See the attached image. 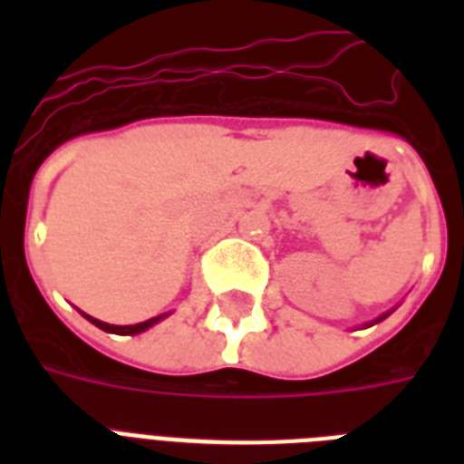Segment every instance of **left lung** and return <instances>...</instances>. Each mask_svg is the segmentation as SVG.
Segmentation results:
<instances>
[{"label": "left lung", "instance_id": "left-lung-1", "mask_svg": "<svg viewBox=\"0 0 464 464\" xmlns=\"http://www.w3.org/2000/svg\"><path fill=\"white\" fill-rule=\"evenodd\" d=\"M390 313H392V310H390ZM390 313H385V315H381V317H378V320H375V323H381V320H385V317H388ZM375 323H371V324H375Z\"/></svg>", "mask_w": 464, "mask_h": 464}]
</instances>
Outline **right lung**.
Listing matches in <instances>:
<instances>
[{
  "label": "right lung",
  "mask_w": 464,
  "mask_h": 464,
  "mask_svg": "<svg viewBox=\"0 0 464 464\" xmlns=\"http://www.w3.org/2000/svg\"><path fill=\"white\" fill-rule=\"evenodd\" d=\"M83 317H86L89 323L96 324V327H101V330L112 332V334H140V332H147L149 327H154L156 323H160L163 317H168V313L151 317V320H144V323H137V324H108V323H103V320H96V317L86 315V313H83Z\"/></svg>",
  "instance_id": "right-lung-1"
}]
</instances>
